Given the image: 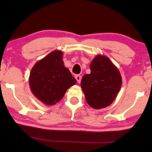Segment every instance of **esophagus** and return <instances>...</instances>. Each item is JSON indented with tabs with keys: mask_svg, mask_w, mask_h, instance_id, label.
Returning a JSON list of instances; mask_svg holds the SVG:
<instances>
[{
	"mask_svg": "<svg viewBox=\"0 0 152 152\" xmlns=\"http://www.w3.org/2000/svg\"><path fill=\"white\" fill-rule=\"evenodd\" d=\"M76 81H77L78 83H80V82H81V76H80V75H76Z\"/></svg>",
	"mask_w": 152,
	"mask_h": 152,
	"instance_id": "1",
	"label": "esophagus"
}]
</instances>
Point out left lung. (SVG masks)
Segmentation results:
<instances>
[{
  "instance_id": "obj_1",
  "label": "left lung",
  "mask_w": 152,
  "mask_h": 152,
  "mask_svg": "<svg viewBox=\"0 0 152 152\" xmlns=\"http://www.w3.org/2000/svg\"><path fill=\"white\" fill-rule=\"evenodd\" d=\"M91 74L82 78L81 86L88 105L95 109L109 106L119 92L121 74L108 57L97 55L90 64Z\"/></svg>"
}]
</instances>
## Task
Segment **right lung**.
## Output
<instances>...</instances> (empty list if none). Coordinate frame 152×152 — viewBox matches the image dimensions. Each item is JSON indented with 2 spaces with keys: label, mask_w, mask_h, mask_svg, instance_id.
Masks as SVG:
<instances>
[{
  "label": "right lung",
  "mask_w": 152,
  "mask_h": 152,
  "mask_svg": "<svg viewBox=\"0 0 152 152\" xmlns=\"http://www.w3.org/2000/svg\"><path fill=\"white\" fill-rule=\"evenodd\" d=\"M61 50H53L36 62L31 69L29 86L35 96L45 105L60 102L76 80L64 66Z\"/></svg>",
  "instance_id": "add662e5"
}]
</instances>
